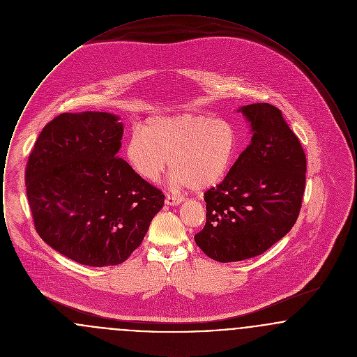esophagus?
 Instances as JSON below:
<instances>
[{"label": "esophagus", "mask_w": 357, "mask_h": 357, "mask_svg": "<svg viewBox=\"0 0 357 357\" xmlns=\"http://www.w3.org/2000/svg\"><path fill=\"white\" fill-rule=\"evenodd\" d=\"M165 204H167V206H176V204H182V198H176V197L166 195Z\"/></svg>", "instance_id": "obj_1"}]
</instances>
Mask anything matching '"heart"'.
I'll return each instance as SVG.
<instances>
[{
    "label": "heart",
    "mask_w": 357,
    "mask_h": 357,
    "mask_svg": "<svg viewBox=\"0 0 357 357\" xmlns=\"http://www.w3.org/2000/svg\"><path fill=\"white\" fill-rule=\"evenodd\" d=\"M124 151L128 165L147 182H158L170 159L172 186L202 190L221 182L231 169L237 130L227 120L204 115L155 116L131 132Z\"/></svg>",
    "instance_id": "heart-1"
}]
</instances>
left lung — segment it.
Returning <instances> with one entry per match:
<instances>
[{"mask_svg":"<svg viewBox=\"0 0 357 357\" xmlns=\"http://www.w3.org/2000/svg\"><path fill=\"white\" fill-rule=\"evenodd\" d=\"M252 142L217 187L204 192L206 225L195 234L204 255L236 262L265 253L297 221L305 191L306 158L281 111L243 105Z\"/></svg>","mask_w":357,"mask_h":357,"instance_id":"1","label":"left lung"}]
</instances>
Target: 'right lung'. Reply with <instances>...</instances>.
Returning a JSON list of instances; mask_svg holds the SVG:
<instances>
[{"label":"right lung","mask_w":357,"mask_h":357,"mask_svg":"<svg viewBox=\"0 0 357 357\" xmlns=\"http://www.w3.org/2000/svg\"><path fill=\"white\" fill-rule=\"evenodd\" d=\"M119 119L93 111L56 116L37 137L25 169L36 231L86 266L124 262L165 204L162 191L118 156Z\"/></svg>","instance_id":"obj_1"}]
</instances>
